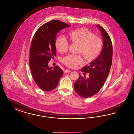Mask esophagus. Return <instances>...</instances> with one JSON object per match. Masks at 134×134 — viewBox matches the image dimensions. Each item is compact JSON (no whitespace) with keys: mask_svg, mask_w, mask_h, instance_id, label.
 <instances>
[{"mask_svg":"<svg viewBox=\"0 0 134 134\" xmlns=\"http://www.w3.org/2000/svg\"><path fill=\"white\" fill-rule=\"evenodd\" d=\"M71 71H70V70H68V69H66V70H65L64 71V72L65 73H69Z\"/></svg>","mask_w":134,"mask_h":134,"instance_id":"esophagus-1","label":"esophagus"}]
</instances>
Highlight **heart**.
I'll return each mask as SVG.
<instances>
[{"instance_id": "b5f03b06", "label": "heart", "mask_w": 134, "mask_h": 134, "mask_svg": "<svg viewBox=\"0 0 134 134\" xmlns=\"http://www.w3.org/2000/svg\"><path fill=\"white\" fill-rule=\"evenodd\" d=\"M70 41L79 44L78 53H82L87 60H92L98 56L102 50V42L101 38L94 36L92 32L81 28L74 30L69 33ZM55 46L60 53L68 50L69 41L63 35L58 37L55 41ZM62 62L70 68H75L78 65L82 64L83 60L81 55L69 54L62 59Z\"/></svg>"}]
</instances>
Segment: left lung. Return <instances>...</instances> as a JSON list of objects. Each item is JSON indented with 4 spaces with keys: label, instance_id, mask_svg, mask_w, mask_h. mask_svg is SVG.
<instances>
[{
    "label": "left lung",
    "instance_id": "left-lung-1",
    "mask_svg": "<svg viewBox=\"0 0 134 134\" xmlns=\"http://www.w3.org/2000/svg\"><path fill=\"white\" fill-rule=\"evenodd\" d=\"M98 27L103 38L102 51L99 56L89 66H84L81 71L89 73L88 78L80 74L74 83V89L78 96L87 98L96 94L102 88L108 76L113 59V45L108 32L102 26ZM85 74V73H84Z\"/></svg>",
    "mask_w": 134,
    "mask_h": 134
}]
</instances>
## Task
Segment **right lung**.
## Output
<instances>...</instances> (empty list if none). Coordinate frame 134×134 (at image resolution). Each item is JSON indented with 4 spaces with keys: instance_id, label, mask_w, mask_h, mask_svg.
Here are the masks:
<instances>
[{
    "instance_id": "add662e5",
    "label": "right lung",
    "mask_w": 134,
    "mask_h": 134,
    "mask_svg": "<svg viewBox=\"0 0 134 134\" xmlns=\"http://www.w3.org/2000/svg\"><path fill=\"white\" fill-rule=\"evenodd\" d=\"M70 25L53 20L40 26L35 34L30 50L29 63L32 76L37 85L45 91L56 88L63 71L58 66L49 67L56 56L55 40L58 32Z\"/></svg>"
}]
</instances>
